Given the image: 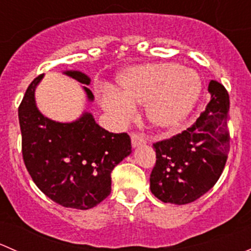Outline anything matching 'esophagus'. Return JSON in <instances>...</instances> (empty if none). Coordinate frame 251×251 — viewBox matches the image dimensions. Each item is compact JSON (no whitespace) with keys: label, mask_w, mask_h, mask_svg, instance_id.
Listing matches in <instances>:
<instances>
[{"label":"esophagus","mask_w":251,"mask_h":251,"mask_svg":"<svg viewBox=\"0 0 251 251\" xmlns=\"http://www.w3.org/2000/svg\"><path fill=\"white\" fill-rule=\"evenodd\" d=\"M131 142H132L133 147H138L141 146V144L146 143V138H144V136L141 135V133H132V135H131Z\"/></svg>","instance_id":"obj_1"}]
</instances>
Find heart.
I'll use <instances>...</instances> for the list:
<instances>
[{
  "instance_id": "b5f03b06",
  "label": "heart",
  "mask_w": 251,
  "mask_h": 251,
  "mask_svg": "<svg viewBox=\"0 0 251 251\" xmlns=\"http://www.w3.org/2000/svg\"><path fill=\"white\" fill-rule=\"evenodd\" d=\"M118 92L100 96L103 108L121 121L133 115V105L146 104L148 120L159 128H173L188 116L201 93L196 72L174 63L144 64L124 70Z\"/></svg>"
}]
</instances>
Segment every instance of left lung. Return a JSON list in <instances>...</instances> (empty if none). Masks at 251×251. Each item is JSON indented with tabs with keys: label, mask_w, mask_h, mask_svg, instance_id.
Returning <instances> with one entry per match:
<instances>
[{
	"label": "left lung",
	"mask_w": 251,
	"mask_h": 251,
	"mask_svg": "<svg viewBox=\"0 0 251 251\" xmlns=\"http://www.w3.org/2000/svg\"><path fill=\"white\" fill-rule=\"evenodd\" d=\"M211 100L191 127L153 143L156 161L151 191L164 203L183 205L204 196L224 173L229 151V96L210 81Z\"/></svg>",
	"instance_id": "obj_1"
}]
</instances>
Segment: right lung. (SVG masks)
<instances>
[{"label": "right lung", "instance_id": "right-lung-1", "mask_svg": "<svg viewBox=\"0 0 251 251\" xmlns=\"http://www.w3.org/2000/svg\"><path fill=\"white\" fill-rule=\"evenodd\" d=\"M65 74L90 83L80 72ZM41 78L42 74L34 78L18 108L23 160L35 184L54 203L91 209L110 194L111 171L131 153V138L126 132L102 128L90 113L70 124L45 118L34 97ZM85 91L92 100V92L87 87Z\"/></svg>", "mask_w": 251, "mask_h": 251}]
</instances>
